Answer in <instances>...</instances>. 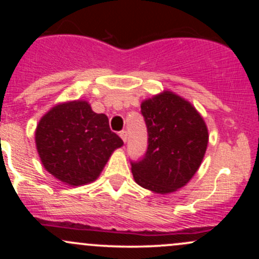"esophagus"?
I'll use <instances>...</instances> for the list:
<instances>
[{
    "label": "esophagus",
    "instance_id": "obj_1",
    "mask_svg": "<svg viewBox=\"0 0 259 259\" xmlns=\"http://www.w3.org/2000/svg\"><path fill=\"white\" fill-rule=\"evenodd\" d=\"M119 136H120L121 140H123L124 142H126V139H127V134H126L125 130H123V132H120V133H119Z\"/></svg>",
    "mask_w": 259,
    "mask_h": 259
}]
</instances>
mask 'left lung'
<instances>
[{
  "instance_id": "obj_1",
  "label": "left lung",
  "mask_w": 259,
  "mask_h": 259,
  "mask_svg": "<svg viewBox=\"0 0 259 259\" xmlns=\"http://www.w3.org/2000/svg\"><path fill=\"white\" fill-rule=\"evenodd\" d=\"M147 126V150L132 160L134 179L157 194L180 189L194 177L203 159L208 130L198 112L180 96L164 91L141 103Z\"/></svg>"
}]
</instances>
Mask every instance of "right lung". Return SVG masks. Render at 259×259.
<instances>
[{"instance_id":"1","label":"right lung","mask_w":259,"mask_h":259,"mask_svg":"<svg viewBox=\"0 0 259 259\" xmlns=\"http://www.w3.org/2000/svg\"><path fill=\"white\" fill-rule=\"evenodd\" d=\"M38 156L45 169L72 186L96 180L123 140L85 101L58 105L41 118L35 133Z\"/></svg>"}]
</instances>
